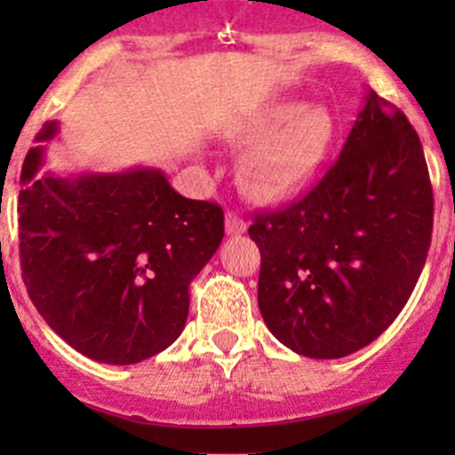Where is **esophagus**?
Returning <instances> with one entry per match:
<instances>
[{
  "label": "esophagus",
  "instance_id": "34e87169",
  "mask_svg": "<svg viewBox=\"0 0 455 455\" xmlns=\"http://www.w3.org/2000/svg\"><path fill=\"white\" fill-rule=\"evenodd\" d=\"M224 228H227V235H242L246 231V222L235 213H227L224 218Z\"/></svg>",
  "mask_w": 455,
  "mask_h": 455
}]
</instances>
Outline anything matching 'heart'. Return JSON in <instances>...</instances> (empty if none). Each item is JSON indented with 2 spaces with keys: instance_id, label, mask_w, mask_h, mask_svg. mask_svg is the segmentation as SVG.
Listing matches in <instances>:
<instances>
[{
  "instance_id": "obj_1",
  "label": "heart",
  "mask_w": 455,
  "mask_h": 455,
  "mask_svg": "<svg viewBox=\"0 0 455 455\" xmlns=\"http://www.w3.org/2000/svg\"><path fill=\"white\" fill-rule=\"evenodd\" d=\"M339 123L325 105L279 99L228 134L251 147L240 163V185L251 198L277 204L299 196L332 151Z\"/></svg>"
}]
</instances>
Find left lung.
<instances>
[{
    "instance_id": "8db88e82",
    "label": "left lung",
    "mask_w": 455,
    "mask_h": 455,
    "mask_svg": "<svg viewBox=\"0 0 455 455\" xmlns=\"http://www.w3.org/2000/svg\"><path fill=\"white\" fill-rule=\"evenodd\" d=\"M337 163L286 209L259 213L257 304L297 355L341 359L389 328L427 259L434 194L405 114L365 94Z\"/></svg>"
}]
</instances>
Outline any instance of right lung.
I'll list each match as a JSON object with an SVG mask.
<instances>
[{"mask_svg": "<svg viewBox=\"0 0 455 455\" xmlns=\"http://www.w3.org/2000/svg\"><path fill=\"white\" fill-rule=\"evenodd\" d=\"M48 121L21 167L24 283L45 323L76 352L132 365L180 337L189 286L224 237L213 202L189 200L156 167L41 172Z\"/></svg>", "mask_w": 455, "mask_h": 455, "instance_id": "1", "label": "right lung"}]
</instances>
